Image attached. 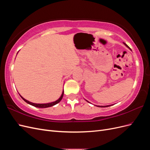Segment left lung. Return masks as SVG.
Returning a JSON list of instances; mask_svg holds the SVG:
<instances>
[{"instance_id":"obj_1","label":"left lung","mask_w":150,"mask_h":150,"mask_svg":"<svg viewBox=\"0 0 150 150\" xmlns=\"http://www.w3.org/2000/svg\"><path fill=\"white\" fill-rule=\"evenodd\" d=\"M125 45H126V46H127L128 47H129L128 46H127V45L125 44V43H124ZM108 106H98V107H100V108H104V107H108Z\"/></svg>"}]
</instances>
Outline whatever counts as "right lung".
<instances>
[{"label":"right lung","mask_w":150,"mask_h":150,"mask_svg":"<svg viewBox=\"0 0 150 150\" xmlns=\"http://www.w3.org/2000/svg\"><path fill=\"white\" fill-rule=\"evenodd\" d=\"M63 94H64V91L62 92V94H61V96L59 98V99H57V101H54V102H52V103H46V104H36V103H31V102H29V101H28V100H26V99H25L24 98H22V97L21 96V95H20V96H21V97L22 98V99H23V100H24V101H25L27 103H28V104H30V105L33 106H35V107H37V108H44L51 107V106H54V105H55V104H57V103H59V102L61 101V99H62V97H63Z\"/></svg>","instance_id":"1"}]
</instances>
